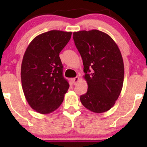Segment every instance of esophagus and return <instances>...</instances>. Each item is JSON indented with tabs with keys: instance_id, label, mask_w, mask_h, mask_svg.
Listing matches in <instances>:
<instances>
[{
	"instance_id": "obj_1",
	"label": "esophagus",
	"mask_w": 147,
	"mask_h": 147,
	"mask_svg": "<svg viewBox=\"0 0 147 147\" xmlns=\"http://www.w3.org/2000/svg\"><path fill=\"white\" fill-rule=\"evenodd\" d=\"M79 80H80L79 78L76 77V78H73V79H72V82H73L74 84H77V82L79 81Z\"/></svg>"
}]
</instances>
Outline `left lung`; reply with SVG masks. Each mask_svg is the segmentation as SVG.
Wrapping results in <instances>:
<instances>
[{
	"label": "left lung",
	"mask_w": 147,
	"mask_h": 147,
	"mask_svg": "<svg viewBox=\"0 0 147 147\" xmlns=\"http://www.w3.org/2000/svg\"><path fill=\"white\" fill-rule=\"evenodd\" d=\"M83 60L86 94L80 96L84 107L95 113L109 110L119 97L124 68L118 45L108 34L96 29L73 33Z\"/></svg>",
	"instance_id": "8db88e82"
}]
</instances>
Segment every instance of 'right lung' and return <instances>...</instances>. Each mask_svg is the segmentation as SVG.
<instances>
[{"label": "right lung", "instance_id": "1", "mask_svg": "<svg viewBox=\"0 0 147 147\" xmlns=\"http://www.w3.org/2000/svg\"><path fill=\"white\" fill-rule=\"evenodd\" d=\"M71 32L52 31L35 37L28 46L21 64V82L30 106L40 114L57 109L69 83L63 76L59 53L71 39Z\"/></svg>", "mask_w": 147, "mask_h": 147}]
</instances>
